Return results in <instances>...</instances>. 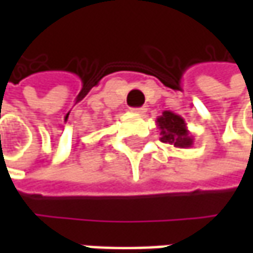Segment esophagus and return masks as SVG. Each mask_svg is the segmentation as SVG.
Listing matches in <instances>:
<instances>
[{
  "mask_svg": "<svg viewBox=\"0 0 253 253\" xmlns=\"http://www.w3.org/2000/svg\"><path fill=\"white\" fill-rule=\"evenodd\" d=\"M133 112H135V114H145V112H146V108H145V107H139V108H135V110H133Z\"/></svg>",
  "mask_w": 253,
  "mask_h": 253,
  "instance_id": "obj_1",
  "label": "esophagus"
}]
</instances>
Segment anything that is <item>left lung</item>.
Here are the masks:
<instances>
[{
  "label": "left lung",
  "instance_id": "1",
  "mask_svg": "<svg viewBox=\"0 0 253 253\" xmlns=\"http://www.w3.org/2000/svg\"><path fill=\"white\" fill-rule=\"evenodd\" d=\"M156 125L161 131V141L173 145L174 148L189 149L194 143V136L187 129L184 118L171 111H163L156 118Z\"/></svg>",
  "mask_w": 253,
  "mask_h": 253
}]
</instances>
